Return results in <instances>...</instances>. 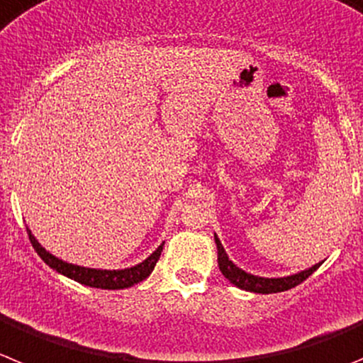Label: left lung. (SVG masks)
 <instances>
[{
  "label": "left lung",
  "instance_id": "obj_1",
  "mask_svg": "<svg viewBox=\"0 0 363 363\" xmlns=\"http://www.w3.org/2000/svg\"><path fill=\"white\" fill-rule=\"evenodd\" d=\"M214 241H216V247H218V264H219V270L228 281L232 282L234 286L241 288V290H247V291H254V294H279V291H286V290H291L295 288L297 284H301L302 281L310 277L315 270H317L318 264H313L311 268L308 270H302L298 274L294 275H288V277H259V275H252L248 272L241 270L239 266H235L234 262L228 259L227 252L223 248L221 241H219L218 235L214 234Z\"/></svg>",
  "mask_w": 363,
  "mask_h": 363
}]
</instances>
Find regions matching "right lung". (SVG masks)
I'll list each match as a JSON object with an SVG mask.
<instances>
[{
	"label": "right lung",
	"mask_w": 363,
	"mask_h": 363,
	"mask_svg": "<svg viewBox=\"0 0 363 363\" xmlns=\"http://www.w3.org/2000/svg\"><path fill=\"white\" fill-rule=\"evenodd\" d=\"M26 232H28L30 242H32L34 250L38 252L39 257L50 268H53L59 274L66 275L68 279L81 282V284L91 286V288H101V290H124V288H129V286L147 279L151 275V272L155 270V264L158 262L162 250H164V242H162L145 261L138 262V264L131 266V268H124V270H97V268H86V266L72 264V262H66L62 259L55 257V255L46 252L39 245V241L30 232V228H26Z\"/></svg>",
	"instance_id": "right-lung-1"
}]
</instances>
